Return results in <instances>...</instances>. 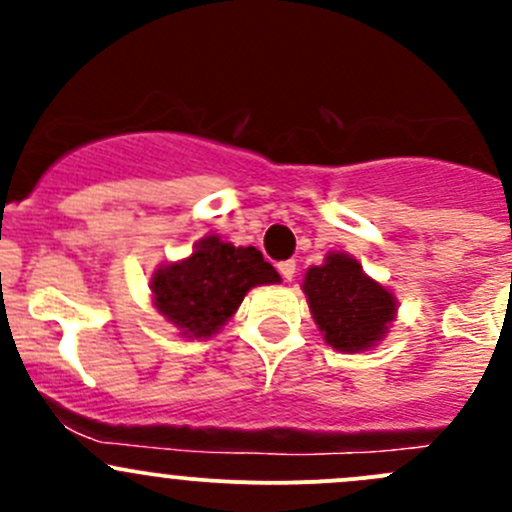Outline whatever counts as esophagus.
Here are the masks:
<instances>
[{
    "instance_id": "esophagus-1",
    "label": "esophagus",
    "mask_w": 512,
    "mask_h": 512,
    "mask_svg": "<svg viewBox=\"0 0 512 512\" xmlns=\"http://www.w3.org/2000/svg\"><path fill=\"white\" fill-rule=\"evenodd\" d=\"M277 270H280V275L285 277L287 282H292L294 270H297V265H294V260H285V262H280V265H277Z\"/></svg>"
}]
</instances>
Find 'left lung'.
Listing matches in <instances>:
<instances>
[{
    "label": "left lung",
    "instance_id": "8db88e82",
    "mask_svg": "<svg viewBox=\"0 0 512 512\" xmlns=\"http://www.w3.org/2000/svg\"><path fill=\"white\" fill-rule=\"evenodd\" d=\"M302 292L324 342L337 352H369L389 334L399 299L371 280L347 252H327L322 265L304 272Z\"/></svg>",
    "mask_w": 512,
    "mask_h": 512
}]
</instances>
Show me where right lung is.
Here are the masks:
<instances>
[{"label": "right lung", "instance_id": "obj_1", "mask_svg": "<svg viewBox=\"0 0 512 512\" xmlns=\"http://www.w3.org/2000/svg\"><path fill=\"white\" fill-rule=\"evenodd\" d=\"M282 277L257 247H235L205 235L185 260L160 265L151 277L153 307L185 339H210L252 287L277 285Z\"/></svg>", "mask_w": 512, "mask_h": 512}]
</instances>
